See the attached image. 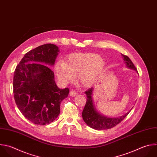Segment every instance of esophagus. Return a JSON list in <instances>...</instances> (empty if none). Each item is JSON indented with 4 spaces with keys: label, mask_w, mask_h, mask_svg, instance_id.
I'll return each mask as SVG.
<instances>
[{
    "label": "esophagus",
    "mask_w": 157,
    "mask_h": 157,
    "mask_svg": "<svg viewBox=\"0 0 157 157\" xmlns=\"http://www.w3.org/2000/svg\"><path fill=\"white\" fill-rule=\"evenodd\" d=\"M69 94L71 96H75L76 95H77V92L75 90H71L69 93Z\"/></svg>",
    "instance_id": "esophagus-1"
}]
</instances>
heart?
<instances>
[{
    "mask_svg": "<svg viewBox=\"0 0 157 157\" xmlns=\"http://www.w3.org/2000/svg\"><path fill=\"white\" fill-rule=\"evenodd\" d=\"M104 63V59L96 53H73L66 63L58 61L55 71L58 79L63 83L72 82L78 75L80 83L90 86L97 80Z\"/></svg>",
    "mask_w": 157,
    "mask_h": 157,
    "instance_id": "obj_1",
    "label": "heart"
}]
</instances>
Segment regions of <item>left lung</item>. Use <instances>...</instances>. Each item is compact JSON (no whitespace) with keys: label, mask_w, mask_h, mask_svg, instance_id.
<instances>
[{"label":"left lung","mask_w":157,"mask_h":157,"mask_svg":"<svg viewBox=\"0 0 157 157\" xmlns=\"http://www.w3.org/2000/svg\"><path fill=\"white\" fill-rule=\"evenodd\" d=\"M121 55L126 67L137 71L136 67L129 57L124 55ZM93 90V88H90L85 91L87 97L86 102L82 112L83 119L90 128L96 130L110 129L119 124L129 113L130 111L118 118H109L100 114L96 110L93 103L92 98Z\"/></svg>","instance_id":"1"}]
</instances>
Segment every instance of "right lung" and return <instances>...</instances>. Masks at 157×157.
<instances>
[{
  "instance_id": "right-lung-1",
  "label": "right lung",
  "mask_w": 157,
  "mask_h": 157,
  "mask_svg": "<svg viewBox=\"0 0 157 157\" xmlns=\"http://www.w3.org/2000/svg\"><path fill=\"white\" fill-rule=\"evenodd\" d=\"M59 52L54 44L40 45L26 53L15 71V102L21 113L36 124L53 121L60 113L61 101L69 93V88L57 86L54 72L44 65L53 66Z\"/></svg>"
}]
</instances>
